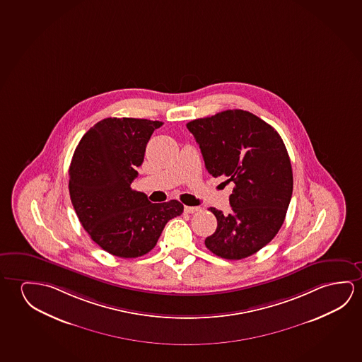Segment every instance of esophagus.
<instances>
[{"instance_id": "obj_1", "label": "esophagus", "mask_w": 362, "mask_h": 362, "mask_svg": "<svg viewBox=\"0 0 362 362\" xmlns=\"http://www.w3.org/2000/svg\"><path fill=\"white\" fill-rule=\"evenodd\" d=\"M201 211V206H184V211L185 213H195V211Z\"/></svg>"}]
</instances>
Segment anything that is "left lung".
I'll list each match as a JSON object with an SVG mask.
<instances>
[{
    "label": "left lung",
    "instance_id": "left-lung-1",
    "mask_svg": "<svg viewBox=\"0 0 362 362\" xmlns=\"http://www.w3.org/2000/svg\"><path fill=\"white\" fill-rule=\"evenodd\" d=\"M201 148L206 170L234 183L232 211L209 208L217 218L206 247L224 259H242L279 233L293 189L284 140L262 119L245 110H226L187 124Z\"/></svg>",
    "mask_w": 362,
    "mask_h": 362
}]
</instances>
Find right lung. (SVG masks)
Returning <instances> with one entry per match:
<instances>
[{
    "label": "right lung",
    "mask_w": 362,
    "mask_h": 362,
    "mask_svg": "<svg viewBox=\"0 0 362 362\" xmlns=\"http://www.w3.org/2000/svg\"><path fill=\"white\" fill-rule=\"evenodd\" d=\"M163 122L106 117L88 130L69 169L74 209L91 240L112 256L136 258L156 247L172 218L183 213L180 202L151 203L132 189L145 148Z\"/></svg>",
    "instance_id": "obj_1"
}]
</instances>
